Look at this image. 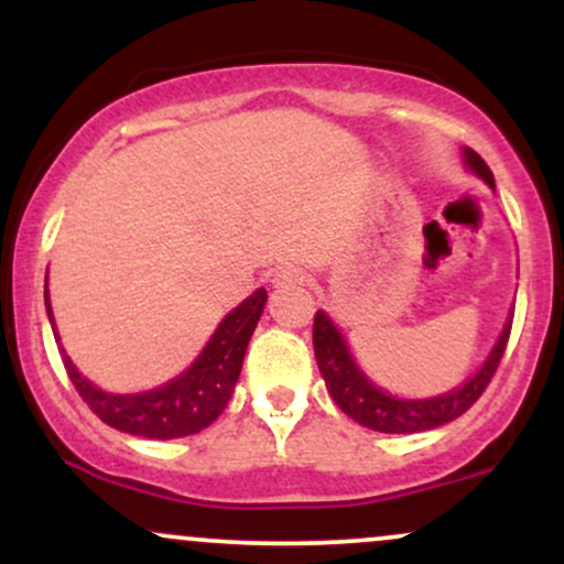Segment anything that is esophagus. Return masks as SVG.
Masks as SVG:
<instances>
[{"instance_id":"1","label":"esophagus","mask_w":564,"mask_h":564,"mask_svg":"<svg viewBox=\"0 0 564 564\" xmlns=\"http://www.w3.org/2000/svg\"><path fill=\"white\" fill-rule=\"evenodd\" d=\"M304 283V273L294 264H286V268H278L273 273V286L275 289H296Z\"/></svg>"}]
</instances>
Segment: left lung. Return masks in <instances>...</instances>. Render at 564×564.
Here are the masks:
<instances>
[{
    "mask_svg": "<svg viewBox=\"0 0 564 564\" xmlns=\"http://www.w3.org/2000/svg\"><path fill=\"white\" fill-rule=\"evenodd\" d=\"M462 161L464 170L475 174V177H480L482 183L496 193L494 172L488 170V164H485L471 148H462ZM511 315H514V307L509 310V318L503 321L501 334H498L496 345L490 347L482 366L477 368L469 379H464L458 387H453L448 392L430 394V398H400V394H392L390 390H384V387H379L377 381L360 368L358 360H355L345 334H341V328L336 326V321L326 313V310H318V313H315V360H318L321 377L326 381L334 403L339 405L349 419H355V422L368 426V430L373 432H387V435L426 432L462 416V413L469 411L471 403L485 392L488 381L494 379L498 360H501L503 355V347H507Z\"/></svg>",
    "mask_w": 564,
    "mask_h": 564,
    "instance_id": "obj_1",
    "label": "left lung"
}]
</instances>
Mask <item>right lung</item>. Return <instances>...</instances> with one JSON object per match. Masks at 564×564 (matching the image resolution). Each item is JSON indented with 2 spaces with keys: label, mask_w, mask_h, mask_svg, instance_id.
Instances as JSON below:
<instances>
[{
  "label": "right lung",
  "mask_w": 564,
  "mask_h": 564,
  "mask_svg": "<svg viewBox=\"0 0 564 564\" xmlns=\"http://www.w3.org/2000/svg\"><path fill=\"white\" fill-rule=\"evenodd\" d=\"M264 302H268V291L257 289L238 307H232L219 321L198 358L174 379L142 392H108L84 377L63 349L53 304H50V289L44 283V307H47L50 326H53L55 341L61 345L63 364H66L76 392L108 426L127 432V435L151 440L196 435L225 411L232 390H236V381L241 377L246 347L260 323Z\"/></svg>",
  "instance_id": "add662e5"
}]
</instances>
